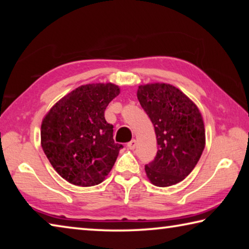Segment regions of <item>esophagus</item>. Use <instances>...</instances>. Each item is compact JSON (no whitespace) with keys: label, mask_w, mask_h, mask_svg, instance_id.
Returning a JSON list of instances; mask_svg holds the SVG:
<instances>
[{"label":"esophagus","mask_w":249,"mask_h":249,"mask_svg":"<svg viewBox=\"0 0 249 249\" xmlns=\"http://www.w3.org/2000/svg\"><path fill=\"white\" fill-rule=\"evenodd\" d=\"M127 147H128V149H130V150L135 149V147H136V140L130 141L128 144H127Z\"/></svg>","instance_id":"1"}]
</instances>
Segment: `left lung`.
<instances>
[{"instance_id":"obj_1","label":"left lung","mask_w":249,"mask_h":249,"mask_svg":"<svg viewBox=\"0 0 249 249\" xmlns=\"http://www.w3.org/2000/svg\"><path fill=\"white\" fill-rule=\"evenodd\" d=\"M137 99L155 127L158 150L145 166L154 185L170 187L195 169L205 147L203 117L196 104L169 83L141 84Z\"/></svg>"}]
</instances>
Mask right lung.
Listing matches in <instances>:
<instances>
[{"mask_svg": "<svg viewBox=\"0 0 249 249\" xmlns=\"http://www.w3.org/2000/svg\"><path fill=\"white\" fill-rule=\"evenodd\" d=\"M116 84L88 83L69 92L46 113L40 144L53 169L66 181L92 187L107 178L123 146L113 140L104 111L120 94Z\"/></svg>", "mask_w": 249, "mask_h": 249, "instance_id": "obj_1", "label": "right lung"}]
</instances>
